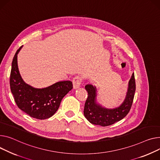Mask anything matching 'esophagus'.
Segmentation results:
<instances>
[{
	"label": "esophagus",
	"instance_id": "esophagus-1",
	"mask_svg": "<svg viewBox=\"0 0 160 160\" xmlns=\"http://www.w3.org/2000/svg\"><path fill=\"white\" fill-rule=\"evenodd\" d=\"M82 82V77L79 76H77L72 79V84H73V88L74 89H77L80 87L81 83Z\"/></svg>",
	"mask_w": 160,
	"mask_h": 160
}]
</instances>
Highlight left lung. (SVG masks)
Listing matches in <instances>:
<instances>
[{"mask_svg":"<svg viewBox=\"0 0 160 160\" xmlns=\"http://www.w3.org/2000/svg\"><path fill=\"white\" fill-rule=\"evenodd\" d=\"M88 92V98L85 103L83 114L92 124L102 127L111 125L122 120L129 113L132 104L136 84L134 74L132 73L128 83V88L123 102L118 107L106 108L97 101V89L91 83L85 86Z\"/></svg>","mask_w":160,"mask_h":160,"instance_id":"left-lung-1","label":"left lung"}]
</instances>
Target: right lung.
Instances as JSON below:
<instances>
[{"instance_id":"right-lung-1","label":"right lung","mask_w":160,"mask_h":160,"mask_svg":"<svg viewBox=\"0 0 160 160\" xmlns=\"http://www.w3.org/2000/svg\"><path fill=\"white\" fill-rule=\"evenodd\" d=\"M16 52L12 63L10 88L18 108L32 118L45 120L54 114L62 98L72 89V82L62 80L44 88H36L26 83L21 77Z\"/></svg>"}]
</instances>
